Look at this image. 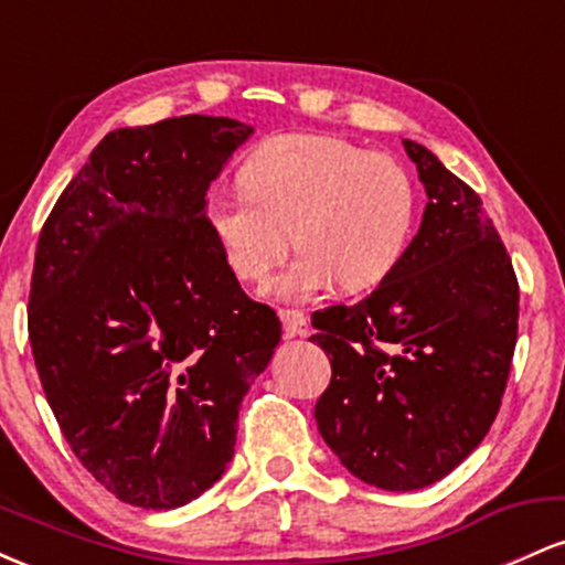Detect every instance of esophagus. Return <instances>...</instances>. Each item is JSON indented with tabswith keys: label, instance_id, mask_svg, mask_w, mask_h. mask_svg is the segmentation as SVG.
<instances>
[{
	"label": "esophagus",
	"instance_id": "1",
	"mask_svg": "<svg viewBox=\"0 0 565 565\" xmlns=\"http://www.w3.org/2000/svg\"><path fill=\"white\" fill-rule=\"evenodd\" d=\"M278 319H281L287 337H308V319L302 310H278Z\"/></svg>",
	"mask_w": 565,
	"mask_h": 565
}]
</instances>
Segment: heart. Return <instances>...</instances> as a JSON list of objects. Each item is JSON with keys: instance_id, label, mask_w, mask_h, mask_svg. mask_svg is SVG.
Here are the masks:
<instances>
[{"instance_id": "1", "label": "heart", "mask_w": 565, "mask_h": 565, "mask_svg": "<svg viewBox=\"0 0 565 565\" xmlns=\"http://www.w3.org/2000/svg\"><path fill=\"white\" fill-rule=\"evenodd\" d=\"M242 196L206 201V231L225 268L263 284L289 249L297 260L276 278L278 300H308L334 281L359 291L380 284L404 257L414 228V188L404 167L321 132L263 140L236 172Z\"/></svg>"}]
</instances>
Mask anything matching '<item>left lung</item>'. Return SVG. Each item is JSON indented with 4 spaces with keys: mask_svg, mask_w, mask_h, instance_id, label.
Wrapping results in <instances>:
<instances>
[{
    "mask_svg": "<svg viewBox=\"0 0 565 565\" xmlns=\"http://www.w3.org/2000/svg\"><path fill=\"white\" fill-rule=\"evenodd\" d=\"M427 204L417 236L359 305L313 313L332 361L316 404L321 438L385 491L440 481L481 444L508 385L518 281L481 196L433 151L404 140Z\"/></svg>",
    "mask_w": 565,
    "mask_h": 565,
    "instance_id": "obj_1",
    "label": "left lung"
}]
</instances>
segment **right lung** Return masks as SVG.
Masks as SVG:
<instances>
[{
	"mask_svg": "<svg viewBox=\"0 0 565 565\" xmlns=\"http://www.w3.org/2000/svg\"><path fill=\"white\" fill-rule=\"evenodd\" d=\"M252 132L199 114L114 129L39 233V380L79 462L135 508H183L223 476L244 393L281 340L204 220L212 180Z\"/></svg>",
	"mask_w": 565,
	"mask_h": 565,
	"instance_id": "1",
	"label": "right lung"
}]
</instances>
